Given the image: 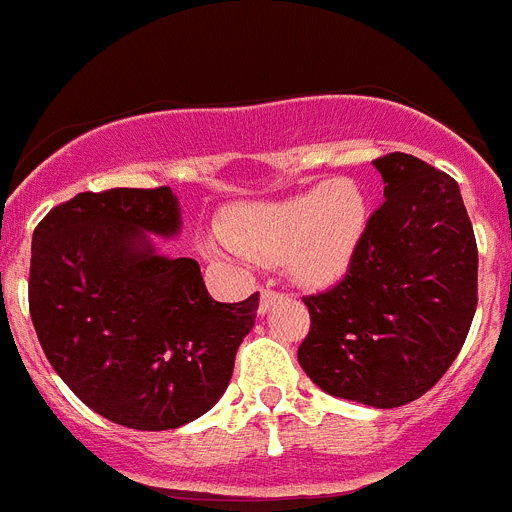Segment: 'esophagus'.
<instances>
[{"mask_svg":"<svg viewBox=\"0 0 512 512\" xmlns=\"http://www.w3.org/2000/svg\"><path fill=\"white\" fill-rule=\"evenodd\" d=\"M279 300V295L277 292H274V289H261V302H259V312L261 315H264L266 310H269L271 305H274V302Z\"/></svg>","mask_w":512,"mask_h":512,"instance_id":"34e87169","label":"esophagus"}]
</instances>
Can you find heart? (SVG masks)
<instances>
[{
    "instance_id": "b5f03b06",
    "label": "heart",
    "mask_w": 512,
    "mask_h": 512,
    "mask_svg": "<svg viewBox=\"0 0 512 512\" xmlns=\"http://www.w3.org/2000/svg\"><path fill=\"white\" fill-rule=\"evenodd\" d=\"M369 228V197L356 179L338 176L287 200L235 207L225 233L202 248L230 259L284 261L307 287H328L348 271Z\"/></svg>"
}]
</instances>
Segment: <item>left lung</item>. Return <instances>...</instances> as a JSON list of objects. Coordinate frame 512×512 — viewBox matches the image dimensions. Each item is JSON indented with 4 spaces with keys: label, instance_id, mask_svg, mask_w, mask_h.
I'll list each match as a JSON object with an SVG mask.
<instances>
[{
    "label": "left lung",
    "instance_id": "obj_1",
    "mask_svg": "<svg viewBox=\"0 0 512 512\" xmlns=\"http://www.w3.org/2000/svg\"><path fill=\"white\" fill-rule=\"evenodd\" d=\"M384 205L341 284L305 297L297 359L320 390L387 410L446 374L477 310V241L459 184L408 153L374 161Z\"/></svg>",
    "mask_w": 512,
    "mask_h": 512
}]
</instances>
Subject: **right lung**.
Masks as SVG:
<instances>
[{"label": "right lung", "mask_w": 512, "mask_h": 512, "mask_svg": "<svg viewBox=\"0 0 512 512\" xmlns=\"http://www.w3.org/2000/svg\"><path fill=\"white\" fill-rule=\"evenodd\" d=\"M182 207L171 187L81 192L33 233L30 318L58 377L94 413L169 431L215 405L251 333L259 292L207 295L200 264L171 259Z\"/></svg>", "instance_id": "right-lung-1"}]
</instances>
